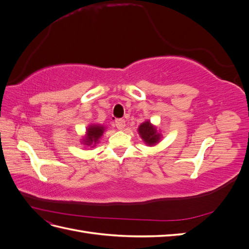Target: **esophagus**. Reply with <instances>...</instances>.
I'll list each match as a JSON object with an SVG mask.
<instances>
[{
  "label": "esophagus",
  "mask_w": 249,
  "mask_h": 249,
  "mask_svg": "<svg viewBox=\"0 0 249 249\" xmlns=\"http://www.w3.org/2000/svg\"><path fill=\"white\" fill-rule=\"evenodd\" d=\"M115 125H116V127L118 130H123V129H124V126H125V122H124V119H122V118H118V119H116L115 120Z\"/></svg>",
  "instance_id": "34e87169"
}]
</instances>
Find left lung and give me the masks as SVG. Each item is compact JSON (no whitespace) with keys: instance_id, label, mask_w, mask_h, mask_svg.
<instances>
[{"instance_id":"left-lung-1","label":"left lung","mask_w":249,"mask_h":249,"mask_svg":"<svg viewBox=\"0 0 249 249\" xmlns=\"http://www.w3.org/2000/svg\"><path fill=\"white\" fill-rule=\"evenodd\" d=\"M138 133L140 135V137L142 138V140L149 146L156 145L161 139V134L158 133L157 127L150 124V122H148V120L142 123L139 125Z\"/></svg>"}]
</instances>
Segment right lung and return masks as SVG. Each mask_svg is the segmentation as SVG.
<instances>
[{"label": "right lung", "instance_id": "right-lung-1", "mask_svg": "<svg viewBox=\"0 0 249 249\" xmlns=\"http://www.w3.org/2000/svg\"><path fill=\"white\" fill-rule=\"evenodd\" d=\"M105 127L100 124H91L87 127V132L84 138L82 139V143L88 146H95L96 143H99L100 138L103 136Z\"/></svg>", "mask_w": 249, "mask_h": 249}]
</instances>
